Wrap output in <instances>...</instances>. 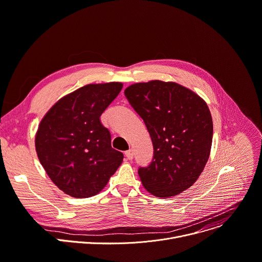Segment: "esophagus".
<instances>
[{
  "instance_id": "esophagus-1",
  "label": "esophagus",
  "mask_w": 262,
  "mask_h": 262,
  "mask_svg": "<svg viewBox=\"0 0 262 262\" xmlns=\"http://www.w3.org/2000/svg\"><path fill=\"white\" fill-rule=\"evenodd\" d=\"M124 154H125V157H126L128 160H132V159L134 158V152H133V149H128V150H126Z\"/></svg>"
}]
</instances>
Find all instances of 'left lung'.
<instances>
[{"label":"left lung","mask_w":262,"mask_h":262,"mask_svg":"<svg viewBox=\"0 0 262 262\" xmlns=\"http://www.w3.org/2000/svg\"><path fill=\"white\" fill-rule=\"evenodd\" d=\"M124 94L154 145L151 163L138 170L142 184L157 198L178 195L196 182L210 156L213 122L207 103L172 81L134 83Z\"/></svg>","instance_id":"obj_1"}]
</instances>
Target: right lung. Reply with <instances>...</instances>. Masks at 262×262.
<instances>
[{
  "instance_id": "1",
  "label": "right lung",
  "mask_w": 262,
  "mask_h": 262,
  "mask_svg": "<svg viewBox=\"0 0 262 262\" xmlns=\"http://www.w3.org/2000/svg\"><path fill=\"white\" fill-rule=\"evenodd\" d=\"M122 86L86 84L60 98L41 119L35 150L47 174L66 194L96 195L121 165L123 154L112 148L100 116Z\"/></svg>"
}]
</instances>
